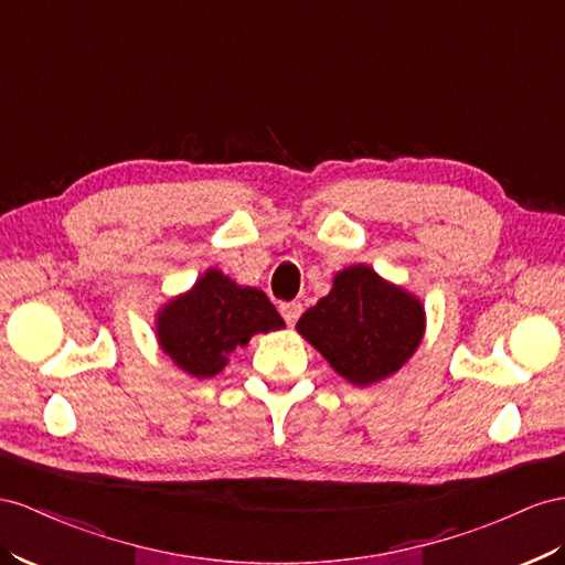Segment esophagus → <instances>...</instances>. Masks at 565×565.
Listing matches in <instances>:
<instances>
[{
    "instance_id": "34e87169",
    "label": "esophagus",
    "mask_w": 565,
    "mask_h": 565,
    "mask_svg": "<svg viewBox=\"0 0 565 565\" xmlns=\"http://www.w3.org/2000/svg\"><path fill=\"white\" fill-rule=\"evenodd\" d=\"M281 310V315H284V320H286V324L288 327H294L296 322H298V317L302 315V306H300V302H284V306L279 308Z\"/></svg>"
}]
</instances>
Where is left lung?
Listing matches in <instances>:
<instances>
[{
	"mask_svg": "<svg viewBox=\"0 0 565 565\" xmlns=\"http://www.w3.org/2000/svg\"><path fill=\"white\" fill-rule=\"evenodd\" d=\"M427 315L408 288L367 265L334 274L331 291L302 312L298 334L355 386L392 377L420 349Z\"/></svg>",
	"mask_w": 565,
	"mask_h": 565,
	"instance_id": "1",
	"label": "left lung"
}]
</instances>
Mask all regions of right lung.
I'll return each mask as SVG.
<instances>
[{
  "instance_id": "right-lung-1",
  "label": "right lung",
  "mask_w": 565,
  "mask_h": 565,
  "mask_svg": "<svg viewBox=\"0 0 565 565\" xmlns=\"http://www.w3.org/2000/svg\"><path fill=\"white\" fill-rule=\"evenodd\" d=\"M281 315L255 286L236 284L210 267L188 291L169 298L154 315L159 349L195 380H212L228 355L245 349L255 334L284 329Z\"/></svg>"
}]
</instances>
